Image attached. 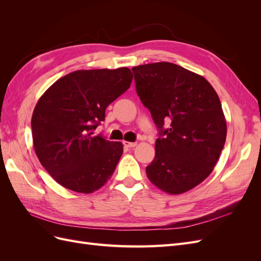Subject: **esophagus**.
<instances>
[{"instance_id": "1", "label": "esophagus", "mask_w": 261, "mask_h": 261, "mask_svg": "<svg viewBox=\"0 0 261 261\" xmlns=\"http://www.w3.org/2000/svg\"><path fill=\"white\" fill-rule=\"evenodd\" d=\"M123 144L126 148H134V147L137 146V143H130V141H124Z\"/></svg>"}]
</instances>
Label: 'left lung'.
<instances>
[{"label":"left lung","instance_id":"1","mask_svg":"<svg viewBox=\"0 0 261 261\" xmlns=\"http://www.w3.org/2000/svg\"><path fill=\"white\" fill-rule=\"evenodd\" d=\"M132 70L138 96L160 130L147 176L165 193L183 194L210 175L225 144L220 99L206 78L173 63Z\"/></svg>","mask_w":261,"mask_h":261}]
</instances>
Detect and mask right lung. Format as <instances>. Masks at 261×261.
<instances>
[{"mask_svg":"<svg viewBox=\"0 0 261 261\" xmlns=\"http://www.w3.org/2000/svg\"><path fill=\"white\" fill-rule=\"evenodd\" d=\"M132 81L127 67L75 70L38 100L31 117L34 148L42 167L60 185L90 194L111 178L123 144L94 136L93 129Z\"/></svg>","mask_w":261,"mask_h":261,"instance_id":"right-lung-1","label":"right lung"}]
</instances>
